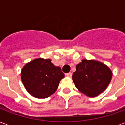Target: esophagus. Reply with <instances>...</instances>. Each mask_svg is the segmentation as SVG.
<instances>
[{"instance_id":"obj_1","label":"esophagus","mask_w":125,"mask_h":125,"mask_svg":"<svg viewBox=\"0 0 125 125\" xmlns=\"http://www.w3.org/2000/svg\"><path fill=\"white\" fill-rule=\"evenodd\" d=\"M65 76H68V77H70V78H71V77H72V73H71V72H69V73H66V74H65Z\"/></svg>"}]
</instances>
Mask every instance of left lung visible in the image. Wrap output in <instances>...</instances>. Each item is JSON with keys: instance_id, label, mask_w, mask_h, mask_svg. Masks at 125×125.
I'll return each mask as SVG.
<instances>
[{"instance_id": "1", "label": "left lung", "mask_w": 125, "mask_h": 125, "mask_svg": "<svg viewBox=\"0 0 125 125\" xmlns=\"http://www.w3.org/2000/svg\"><path fill=\"white\" fill-rule=\"evenodd\" d=\"M112 76V71L104 63L84 59L76 65L72 80L80 92L88 97H96L106 89Z\"/></svg>"}]
</instances>
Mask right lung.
I'll return each mask as SVG.
<instances>
[{"label":"right lung","mask_w":125,"mask_h":125,"mask_svg":"<svg viewBox=\"0 0 125 125\" xmlns=\"http://www.w3.org/2000/svg\"><path fill=\"white\" fill-rule=\"evenodd\" d=\"M64 73L50 59L37 58L24 65L21 77L27 91L37 98H46L55 93Z\"/></svg>","instance_id":"add662e5"}]
</instances>
